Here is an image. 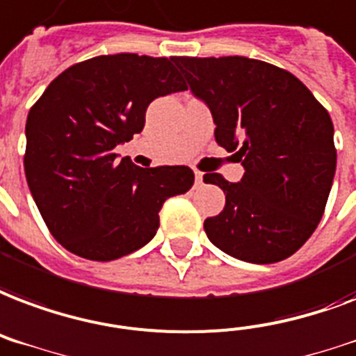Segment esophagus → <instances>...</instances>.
Instances as JSON below:
<instances>
[{
    "instance_id": "obj_1",
    "label": "esophagus",
    "mask_w": 356,
    "mask_h": 356,
    "mask_svg": "<svg viewBox=\"0 0 356 356\" xmlns=\"http://www.w3.org/2000/svg\"><path fill=\"white\" fill-rule=\"evenodd\" d=\"M194 179H196V184L203 183V173L202 172H194Z\"/></svg>"
}]
</instances>
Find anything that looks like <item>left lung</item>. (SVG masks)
Wrapping results in <instances>:
<instances>
[{"label": "left lung", "mask_w": 356, "mask_h": 356, "mask_svg": "<svg viewBox=\"0 0 356 356\" xmlns=\"http://www.w3.org/2000/svg\"><path fill=\"white\" fill-rule=\"evenodd\" d=\"M190 91L213 113L214 138L237 151L238 183L203 181L226 194L205 220L209 241L243 261L267 265L293 256L316 232L336 172L329 112L291 72L243 56L173 58Z\"/></svg>", "instance_id": "left-lung-1"}]
</instances>
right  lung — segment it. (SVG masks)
Wrapping results in <instances>:
<instances>
[{
	"instance_id": "1",
	"label": "right lung",
	"mask_w": 356,
	"mask_h": 356,
	"mask_svg": "<svg viewBox=\"0 0 356 356\" xmlns=\"http://www.w3.org/2000/svg\"><path fill=\"white\" fill-rule=\"evenodd\" d=\"M173 58L138 54L81 61L51 81L26 123L24 170L42 220L76 256L112 261L159 229L168 197L188 192V166L138 168L115 147L142 132L156 97L184 91Z\"/></svg>"
}]
</instances>
